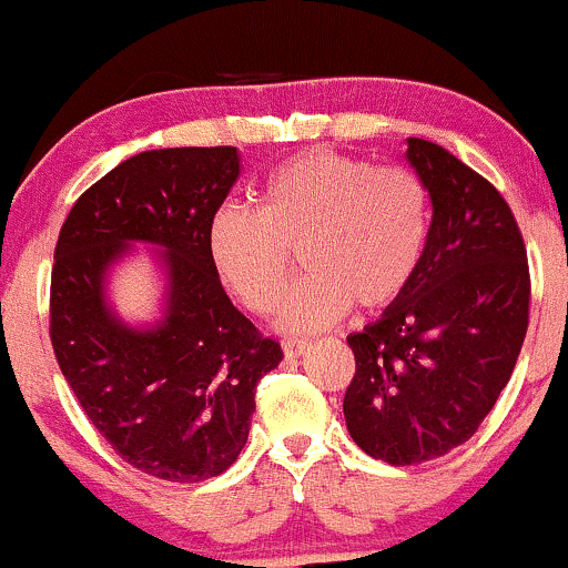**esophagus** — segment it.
<instances>
[{
	"label": "esophagus",
	"instance_id": "obj_1",
	"mask_svg": "<svg viewBox=\"0 0 568 568\" xmlns=\"http://www.w3.org/2000/svg\"><path fill=\"white\" fill-rule=\"evenodd\" d=\"M312 347V342L310 338H285L283 342V352L288 357H298V355H304L306 349Z\"/></svg>",
	"mask_w": 568,
	"mask_h": 568
}]
</instances>
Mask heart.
Returning <instances> with one entry per match:
<instances>
[{
    "label": "heart",
    "mask_w": 568,
    "mask_h": 568,
    "mask_svg": "<svg viewBox=\"0 0 568 568\" xmlns=\"http://www.w3.org/2000/svg\"><path fill=\"white\" fill-rule=\"evenodd\" d=\"M433 197L419 173L310 149L275 168L258 207L224 205L207 226V256L226 291L256 315L283 298L302 251V283L285 296V331H317L352 302L382 310L406 293L425 258Z\"/></svg>",
    "instance_id": "obj_1"
}]
</instances>
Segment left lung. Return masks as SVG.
<instances>
[{
    "instance_id": "obj_1",
    "label": "left lung",
    "mask_w": 568,
    "mask_h": 568,
    "mask_svg": "<svg viewBox=\"0 0 568 568\" xmlns=\"http://www.w3.org/2000/svg\"><path fill=\"white\" fill-rule=\"evenodd\" d=\"M406 158L433 197L419 272L397 302L347 342L352 440L387 465H422L470 440L494 408L529 328L524 234L491 181L438 143Z\"/></svg>"
}]
</instances>
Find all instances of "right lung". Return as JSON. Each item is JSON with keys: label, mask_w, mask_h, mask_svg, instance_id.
I'll use <instances>...</instances> for the list:
<instances>
[{"label": "right lung", "mask_w": 568, "mask_h": 568, "mask_svg": "<svg viewBox=\"0 0 568 568\" xmlns=\"http://www.w3.org/2000/svg\"><path fill=\"white\" fill-rule=\"evenodd\" d=\"M240 175L234 146L141 152L95 181L63 221L50 277V342L90 425L135 470L200 484L234 465L256 384L280 366L221 288L207 226ZM133 239L166 247L169 310L135 332L105 306L102 277Z\"/></svg>", "instance_id": "obj_1"}]
</instances>
